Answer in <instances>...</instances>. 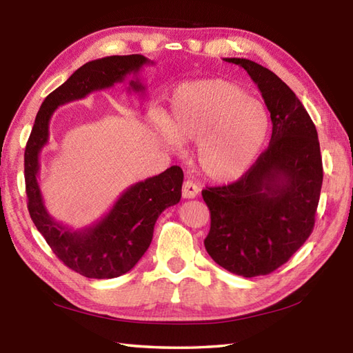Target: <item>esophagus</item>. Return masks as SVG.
Segmentation results:
<instances>
[{
  "mask_svg": "<svg viewBox=\"0 0 353 353\" xmlns=\"http://www.w3.org/2000/svg\"><path fill=\"white\" fill-rule=\"evenodd\" d=\"M199 194V187L198 184H194L190 179H187L183 184V198L184 199H193Z\"/></svg>",
  "mask_w": 353,
  "mask_h": 353,
  "instance_id": "1",
  "label": "esophagus"
}]
</instances>
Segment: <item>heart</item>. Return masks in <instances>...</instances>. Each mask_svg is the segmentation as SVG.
<instances>
[{
	"instance_id": "b5f03b06",
	"label": "heart",
	"mask_w": 353,
	"mask_h": 353,
	"mask_svg": "<svg viewBox=\"0 0 353 353\" xmlns=\"http://www.w3.org/2000/svg\"><path fill=\"white\" fill-rule=\"evenodd\" d=\"M159 127L169 146L198 142L202 174L228 183L245 175L258 159L269 134V116L240 85L207 78L179 85Z\"/></svg>"
}]
</instances>
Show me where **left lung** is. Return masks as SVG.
<instances>
[{
  "mask_svg": "<svg viewBox=\"0 0 353 353\" xmlns=\"http://www.w3.org/2000/svg\"><path fill=\"white\" fill-rule=\"evenodd\" d=\"M246 70L270 112L269 148L239 181L208 187L211 226L203 245L231 273L252 278L288 261L314 228L323 183L316 125L294 92L261 65L223 59Z\"/></svg>",
  "mask_w": 353,
  "mask_h": 353,
  "instance_id": "left-lung-1",
  "label": "left lung"
}]
</instances>
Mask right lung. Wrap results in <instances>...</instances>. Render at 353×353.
Segmentation results:
<instances>
[{
	"mask_svg": "<svg viewBox=\"0 0 353 353\" xmlns=\"http://www.w3.org/2000/svg\"><path fill=\"white\" fill-rule=\"evenodd\" d=\"M145 65H154V61L131 54L92 60L78 68L45 98L26 146L23 169L31 221L59 260L85 278H117L134 268L151 245L157 219L181 199L184 174L179 166H172L160 175L132 184L98 222L83 230H70L54 221L45 207L37 179L39 155L48 143L50 121L57 107L122 83L127 75H137ZM128 90L143 93L145 85L134 78Z\"/></svg>",
	"mask_w": 353,
	"mask_h": 353,
	"instance_id": "add662e5",
	"label": "right lung"
}]
</instances>
